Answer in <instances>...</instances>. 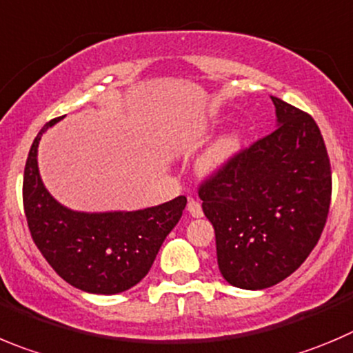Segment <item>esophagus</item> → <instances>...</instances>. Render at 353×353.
I'll return each mask as SVG.
<instances>
[{
	"label": "esophagus",
	"mask_w": 353,
	"mask_h": 353,
	"mask_svg": "<svg viewBox=\"0 0 353 353\" xmlns=\"http://www.w3.org/2000/svg\"><path fill=\"white\" fill-rule=\"evenodd\" d=\"M188 212L192 214L193 217H202L203 216V210H202V205H200L199 200L195 199H188Z\"/></svg>",
	"instance_id": "34e87169"
}]
</instances>
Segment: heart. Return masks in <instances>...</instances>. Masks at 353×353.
Listing matches in <instances>:
<instances>
[{
    "mask_svg": "<svg viewBox=\"0 0 353 353\" xmlns=\"http://www.w3.org/2000/svg\"><path fill=\"white\" fill-rule=\"evenodd\" d=\"M239 146L240 139L236 134H226V136H223L221 139L214 143L212 148L203 154L202 169L207 170V172L221 169L226 161L239 151Z\"/></svg>",
    "mask_w": 353,
    "mask_h": 353,
    "instance_id": "heart-1",
    "label": "heart"
}]
</instances>
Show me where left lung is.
<instances>
[{"label":"left lung","mask_w":353,"mask_h":353,"mask_svg":"<svg viewBox=\"0 0 353 353\" xmlns=\"http://www.w3.org/2000/svg\"><path fill=\"white\" fill-rule=\"evenodd\" d=\"M279 127L199 188L219 272L240 289L288 279L317 245L331 205V163L314 118L272 97Z\"/></svg>","instance_id":"1"}]
</instances>
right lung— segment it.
Here are the masks:
<instances>
[{"label":"right lung","instance_id":"add662e5","mask_svg":"<svg viewBox=\"0 0 353 353\" xmlns=\"http://www.w3.org/2000/svg\"><path fill=\"white\" fill-rule=\"evenodd\" d=\"M38 132L24 169L22 200L36 247L72 288L92 294H118L150 272L165 236L183 216L186 196L134 212H77L61 205L43 186L38 170Z\"/></svg>","mask_w":353,"mask_h":353}]
</instances>
